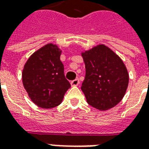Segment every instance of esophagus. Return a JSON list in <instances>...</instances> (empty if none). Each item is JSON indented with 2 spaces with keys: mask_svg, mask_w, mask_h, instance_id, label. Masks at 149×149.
<instances>
[{
  "mask_svg": "<svg viewBox=\"0 0 149 149\" xmlns=\"http://www.w3.org/2000/svg\"><path fill=\"white\" fill-rule=\"evenodd\" d=\"M79 84H80V81H79V79H75V80L71 81L72 86H77Z\"/></svg>",
  "mask_w": 149,
  "mask_h": 149,
  "instance_id": "34e87169",
  "label": "esophagus"
}]
</instances>
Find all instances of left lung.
<instances>
[{
  "instance_id": "8db88e82",
  "label": "left lung",
  "mask_w": 149,
  "mask_h": 149,
  "mask_svg": "<svg viewBox=\"0 0 149 149\" xmlns=\"http://www.w3.org/2000/svg\"><path fill=\"white\" fill-rule=\"evenodd\" d=\"M81 55L86 71L81 90L88 104L102 111L116 106L125 96L129 80L124 62L104 45Z\"/></svg>"
}]
</instances>
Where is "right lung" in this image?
Here are the masks:
<instances>
[{"mask_svg":"<svg viewBox=\"0 0 149 149\" xmlns=\"http://www.w3.org/2000/svg\"><path fill=\"white\" fill-rule=\"evenodd\" d=\"M61 54L56 45L48 44L34 52L24 66L23 85L31 100L42 109L59 105L71 87L64 74Z\"/></svg>","mask_w":149,"mask_h":149,"instance_id":"obj_1","label":"right lung"}]
</instances>
